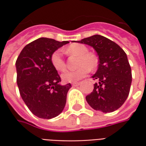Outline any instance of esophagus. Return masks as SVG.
<instances>
[{"instance_id": "1", "label": "esophagus", "mask_w": 146, "mask_h": 146, "mask_svg": "<svg viewBox=\"0 0 146 146\" xmlns=\"http://www.w3.org/2000/svg\"><path fill=\"white\" fill-rule=\"evenodd\" d=\"M80 82L73 83V84H72V86H73V87H76V86L80 85Z\"/></svg>"}]
</instances>
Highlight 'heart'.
<instances>
[{
	"mask_svg": "<svg viewBox=\"0 0 146 146\" xmlns=\"http://www.w3.org/2000/svg\"><path fill=\"white\" fill-rule=\"evenodd\" d=\"M65 51L68 54L79 55L77 66L75 70H66L62 74V79L66 83H73L78 81L88 73L89 69L93 70L97 66V59L92 54L88 53V48L83 44H73L66 48ZM52 66L58 71H63L66 69V61L64 59L63 53L61 50L54 51L51 56Z\"/></svg>",
	"mask_w": 146,
	"mask_h": 146,
	"instance_id": "heart-1",
	"label": "heart"
}]
</instances>
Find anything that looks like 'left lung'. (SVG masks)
Returning <instances> with one entry per match:
<instances>
[{"label":"left lung","instance_id":"left-lung-1","mask_svg":"<svg viewBox=\"0 0 146 146\" xmlns=\"http://www.w3.org/2000/svg\"><path fill=\"white\" fill-rule=\"evenodd\" d=\"M78 43L93 47L99 64L92 76L98 80L86 100L94 110L110 113L118 110L128 97L132 81L131 69L127 54L115 42L101 35L82 39Z\"/></svg>","mask_w":146,"mask_h":146}]
</instances>
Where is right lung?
<instances>
[{"label":"right lung","instance_id":"right-lung-1","mask_svg":"<svg viewBox=\"0 0 146 146\" xmlns=\"http://www.w3.org/2000/svg\"><path fill=\"white\" fill-rule=\"evenodd\" d=\"M69 41L36 39L26 45L15 66L17 84L29 110L42 119H51L63 110L70 84L60 85L61 77L51 62L52 53Z\"/></svg>","mask_w":146,"mask_h":146}]
</instances>
